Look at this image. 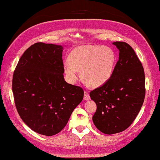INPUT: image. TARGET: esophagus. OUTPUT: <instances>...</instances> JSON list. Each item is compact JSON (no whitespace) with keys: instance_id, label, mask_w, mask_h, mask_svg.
Here are the masks:
<instances>
[{"instance_id":"esophagus-1","label":"esophagus","mask_w":160,"mask_h":160,"mask_svg":"<svg viewBox=\"0 0 160 160\" xmlns=\"http://www.w3.org/2000/svg\"><path fill=\"white\" fill-rule=\"evenodd\" d=\"M84 100H86V101H87V100H89V99H90V95H89V94L88 93V92H87V91H85V92H84Z\"/></svg>"}]
</instances>
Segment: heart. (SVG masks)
Wrapping results in <instances>:
<instances>
[{"instance_id":"1","label":"heart","mask_w":160,"mask_h":160,"mask_svg":"<svg viewBox=\"0 0 160 160\" xmlns=\"http://www.w3.org/2000/svg\"><path fill=\"white\" fill-rule=\"evenodd\" d=\"M116 61L114 52L108 46L83 45L73 49L69 59L63 62L65 74L70 82L75 83L80 77L92 87L105 84L112 77Z\"/></svg>"}]
</instances>
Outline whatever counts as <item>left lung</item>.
Here are the masks:
<instances>
[{"mask_svg": "<svg viewBox=\"0 0 160 160\" xmlns=\"http://www.w3.org/2000/svg\"><path fill=\"white\" fill-rule=\"evenodd\" d=\"M112 43L119 50L112 76L90 92L97 105L92 121L100 132L109 135L124 131L132 125L145 96L144 68L134 50L123 42Z\"/></svg>", "mask_w": 160, "mask_h": 160, "instance_id": "obj_1", "label": "left lung"}]
</instances>
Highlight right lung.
Segmentation results:
<instances>
[{
  "instance_id": "1",
  "label": "right lung",
  "mask_w": 160,
  "mask_h": 160,
  "mask_svg": "<svg viewBox=\"0 0 160 160\" xmlns=\"http://www.w3.org/2000/svg\"><path fill=\"white\" fill-rule=\"evenodd\" d=\"M62 46L38 42L22 54L15 69L12 91L18 112L32 130L60 132L82 101V88L64 80Z\"/></svg>"
}]
</instances>
